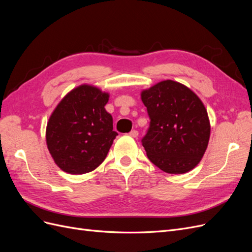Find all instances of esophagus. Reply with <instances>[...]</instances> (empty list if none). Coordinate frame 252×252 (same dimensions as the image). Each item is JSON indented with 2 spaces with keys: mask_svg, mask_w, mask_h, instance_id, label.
<instances>
[{
  "mask_svg": "<svg viewBox=\"0 0 252 252\" xmlns=\"http://www.w3.org/2000/svg\"><path fill=\"white\" fill-rule=\"evenodd\" d=\"M129 134H130L132 138H138L139 135V131L138 130H131L130 132H129Z\"/></svg>",
  "mask_w": 252,
  "mask_h": 252,
  "instance_id": "obj_1",
  "label": "esophagus"
}]
</instances>
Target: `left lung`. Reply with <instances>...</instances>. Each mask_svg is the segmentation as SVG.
Wrapping results in <instances>:
<instances>
[{
  "label": "left lung",
  "mask_w": 252,
  "mask_h": 252,
  "mask_svg": "<svg viewBox=\"0 0 252 252\" xmlns=\"http://www.w3.org/2000/svg\"><path fill=\"white\" fill-rule=\"evenodd\" d=\"M150 119L142 145L151 163L171 174L193 169L210 136L207 111L186 86L167 80L142 93Z\"/></svg>",
  "instance_id": "8db88e82"
}]
</instances>
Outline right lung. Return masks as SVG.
Instances as JSON below:
<instances>
[{
    "label": "right lung",
    "instance_id": "1",
    "mask_svg": "<svg viewBox=\"0 0 252 252\" xmlns=\"http://www.w3.org/2000/svg\"><path fill=\"white\" fill-rule=\"evenodd\" d=\"M108 94L82 85L70 91L52 112L46 129L51 157L71 174L94 170L107 157L118 132L105 110Z\"/></svg>",
    "mask_w": 252,
    "mask_h": 252
}]
</instances>
